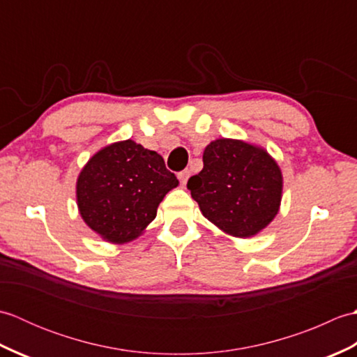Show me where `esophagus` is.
I'll return each instance as SVG.
<instances>
[{"label": "esophagus", "instance_id": "obj_1", "mask_svg": "<svg viewBox=\"0 0 357 357\" xmlns=\"http://www.w3.org/2000/svg\"><path fill=\"white\" fill-rule=\"evenodd\" d=\"M178 178H179V181H181V184L185 185L188 178H190V170L185 169V170H183V172H179V173H178Z\"/></svg>", "mask_w": 357, "mask_h": 357}]
</instances>
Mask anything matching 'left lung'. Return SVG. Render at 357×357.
I'll return each mask as SVG.
<instances>
[{
	"mask_svg": "<svg viewBox=\"0 0 357 357\" xmlns=\"http://www.w3.org/2000/svg\"><path fill=\"white\" fill-rule=\"evenodd\" d=\"M204 169L188 179L202 215L222 231L250 238L278 215L282 173L261 147L239 139H216L204 150Z\"/></svg>",
	"mask_w": 357,
	"mask_h": 357,
	"instance_id": "8db88e82",
	"label": "left lung"
}]
</instances>
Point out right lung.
Segmentation results:
<instances>
[{"label": "right lung", "instance_id": "1", "mask_svg": "<svg viewBox=\"0 0 357 357\" xmlns=\"http://www.w3.org/2000/svg\"><path fill=\"white\" fill-rule=\"evenodd\" d=\"M178 184L161 155L121 141L98 151L79 173L78 208L102 239L124 244L153 221L159 202Z\"/></svg>", "mask_w": 357, "mask_h": 357}]
</instances>
